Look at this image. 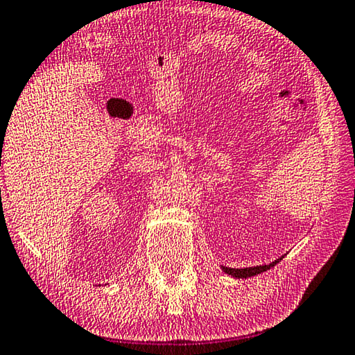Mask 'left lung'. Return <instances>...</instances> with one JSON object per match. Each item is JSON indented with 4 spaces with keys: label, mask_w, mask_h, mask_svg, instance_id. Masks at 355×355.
I'll use <instances>...</instances> for the list:
<instances>
[{
    "label": "left lung",
    "mask_w": 355,
    "mask_h": 355,
    "mask_svg": "<svg viewBox=\"0 0 355 355\" xmlns=\"http://www.w3.org/2000/svg\"><path fill=\"white\" fill-rule=\"evenodd\" d=\"M284 258V257H282ZM282 258H279V260H275L272 263L269 264H263V266H252V268H244V269H233V268H225L222 266V271H224L225 274L228 275H233V277L236 279H248V277H252V275H257V274H261L264 271H268V269H271L272 266H275Z\"/></svg>",
    "instance_id": "left-lung-1"
}]
</instances>
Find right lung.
I'll return each mask as SVG.
<instances>
[{
  "instance_id": "add662e5",
  "label": "right lung",
  "mask_w": 355,
  "mask_h": 355,
  "mask_svg": "<svg viewBox=\"0 0 355 355\" xmlns=\"http://www.w3.org/2000/svg\"><path fill=\"white\" fill-rule=\"evenodd\" d=\"M0 166H1V163H0Z\"/></svg>"
}]
</instances>
